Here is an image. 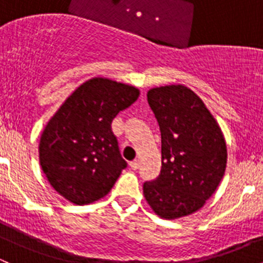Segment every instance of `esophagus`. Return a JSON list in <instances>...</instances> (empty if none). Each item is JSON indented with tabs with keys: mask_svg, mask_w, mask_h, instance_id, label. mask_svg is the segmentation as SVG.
Here are the masks:
<instances>
[{
	"mask_svg": "<svg viewBox=\"0 0 263 263\" xmlns=\"http://www.w3.org/2000/svg\"><path fill=\"white\" fill-rule=\"evenodd\" d=\"M140 165H141V161H140L139 159H136V160H134V161H131V163H129V166H131L134 171H137V169L140 168Z\"/></svg>",
	"mask_w": 263,
	"mask_h": 263,
	"instance_id": "1",
	"label": "esophagus"
}]
</instances>
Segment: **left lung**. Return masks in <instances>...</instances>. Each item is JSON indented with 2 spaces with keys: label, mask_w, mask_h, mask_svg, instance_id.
Wrapping results in <instances>:
<instances>
[{
  "label": "left lung",
  "mask_w": 263,
  "mask_h": 263,
  "mask_svg": "<svg viewBox=\"0 0 263 263\" xmlns=\"http://www.w3.org/2000/svg\"><path fill=\"white\" fill-rule=\"evenodd\" d=\"M147 102L161 134V171L144 183L148 205L164 219L190 215L205 205L227 168L221 129L188 87L151 89Z\"/></svg>",
  "instance_id": "obj_1"
}]
</instances>
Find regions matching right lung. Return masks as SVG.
I'll list each match as a JSON object with an SVG mask.
<instances>
[{"label":"right lung","mask_w":263,"mask_h":263,"mask_svg":"<svg viewBox=\"0 0 263 263\" xmlns=\"http://www.w3.org/2000/svg\"><path fill=\"white\" fill-rule=\"evenodd\" d=\"M139 98V90L108 79L84 82L52 117L41 137L39 160L47 179L76 205L104 197L127 161L112 121Z\"/></svg>","instance_id":"add662e5"}]
</instances>
